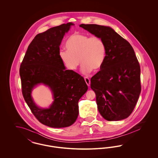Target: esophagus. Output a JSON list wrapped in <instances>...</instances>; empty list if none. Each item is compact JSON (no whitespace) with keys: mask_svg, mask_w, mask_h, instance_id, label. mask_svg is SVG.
Here are the masks:
<instances>
[{"mask_svg":"<svg viewBox=\"0 0 158 158\" xmlns=\"http://www.w3.org/2000/svg\"><path fill=\"white\" fill-rule=\"evenodd\" d=\"M84 79H85V82L86 83L87 85H88V86H90V81L89 78L88 77H85Z\"/></svg>","mask_w":158,"mask_h":158,"instance_id":"esophagus-1","label":"esophagus"}]
</instances>
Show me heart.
Returning a JSON list of instances; mask_svg holds the SVG:
<instances>
[{
    "instance_id": "1",
    "label": "heart",
    "mask_w": 158,
    "mask_h": 158,
    "mask_svg": "<svg viewBox=\"0 0 158 158\" xmlns=\"http://www.w3.org/2000/svg\"><path fill=\"white\" fill-rule=\"evenodd\" d=\"M66 48L61 50L60 58L66 67L75 71L82 63V72L85 75L102 68L106 57V45L99 37L75 33L68 38Z\"/></svg>"
}]
</instances>
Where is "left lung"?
Segmentation results:
<instances>
[{"instance_id":"8db88e82","label":"left lung","mask_w":158,"mask_h":158,"mask_svg":"<svg viewBox=\"0 0 158 158\" xmlns=\"http://www.w3.org/2000/svg\"><path fill=\"white\" fill-rule=\"evenodd\" d=\"M79 27L101 38L106 45L105 61L90 79L99 112L106 120L127 118L141 92L140 68L132 46L110 27L97 24Z\"/></svg>"}]
</instances>
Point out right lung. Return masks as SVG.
Returning a JSON list of instances; mask_svg holds the SVG:
<instances>
[{"label": "right lung", "instance_id": "add662e5", "mask_svg": "<svg viewBox=\"0 0 158 158\" xmlns=\"http://www.w3.org/2000/svg\"><path fill=\"white\" fill-rule=\"evenodd\" d=\"M72 23H63L37 34L28 46L19 69L24 99L43 124L53 128L69 127L79 114L78 102L88 90L82 76L66 70L60 58L61 41ZM48 86L53 102L48 108L38 107L31 91L38 84Z\"/></svg>", "mask_w": 158, "mask_h": 158}]
</instances>
